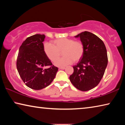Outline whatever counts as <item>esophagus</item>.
<instances>
[{
	"mask_svg": "<svg viewBox=\"0 0 125 125\" xmlns=\"http://www.w3.org/2000/svg\"><path fill=\"white\" fill-rule=\"evenodd\" d=\"M59 69H65V67H59Z\"/></svg>",
	"mask_w": 125,
	"mask_h": 125,
	"instance_id": "obj_1",
	"label": "esophagus"
}]
</instances>
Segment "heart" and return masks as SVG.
Instances as JSON below:
<instances>
[{
  "label": "heart",
  "instance_id": "heart-1",
  "mask_svg": "<svg viewBox=\"0 0 125 125\" xmlns=\"http://www.w3.org/2000/svg\"><path fill=\"white\" fill-rule=\"evenodd\" d=\"M43 50L46 56L52 62H54L59 57L62 52L63 57L55 60L54 64L57 67H64L72 64L73 61H79L83 55L84 47L81 41L61 38L53 41L52 44L45 43Z\"/></svg>",
  "mask_w": 125,
  "mask_h": 125
}]
</instances>
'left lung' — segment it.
Listing matches in <instances>:
<instances>
[{
    "instance_id": "left-lung-1",
    "label": "left lung",
    "mask_w": 125,
    "mask_h": 125,
    "mask_svg": "<svg viewBox=\"0 0 125 125\" xmlns=\"http://www.w3.org/2000/svg\"><path fill=\"white\" fill-rule=\"evenodd\" d=\"M79 37L84 51L81 59L73 66L74 72L69 79L73 85L81 91L92 89L98 85L107 67V51L100 38L88 31L75 36Z\"/></svg>"
}]
</instances>
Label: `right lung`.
Here are the masks:
<instances>
[{
	"instance_id": "obj_1",
	"label": "right lung",
	"mask_w": 125,
	"mask_h": 125,
	"mask_svg": "<svg viewBox=\"0 0 125 125\" xmlns=\"http://www.w3.org/2000/svg\"><path fill=\"white\" fill-rule=\"evenodd\" d=\"M45 35L27 37L19 51L16 67L21 79L29 88L41 90L52 83L58 68L54 66L44 52ZM50 66L48 69L44 67Z\"/></svg>"
}]
</instances>
